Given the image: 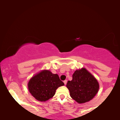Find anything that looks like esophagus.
Listing matches in <instances>:
<instances>
[{
  "instance_id": "34e87169",
  "label": "esophagus",
  "mask_w": 120,
  "mask_h": 120,
  "mask_svg": "<svg viewBox=\"0 0 120 120\" xmlns=\"http://www.w3.org/2000/svg\"><path fill=\"white\" fill-rule=\"evenodd\" d=\"M64 83L65 85H66V84H67V80H64Z\"/></svg>"
}]
</instances>
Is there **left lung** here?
I'll use <instances>...</instances> for the list:
<instances>
[{"mask_svg":"<svg viewBox=\"0 0 120 120\" xmlns=\"http://www.w3.org/2000/svg\"><path fill=\"white\" fill-rule=\"evenodd\" d=\"M72 77L67 84L71 98L78 103H84L95 96L99 89V83L86 69L75 71Z\"/></svg>","mask_w":120,"mask_h":120,"instance_id":"8db88e82","label":"left lung"}]
</instances>
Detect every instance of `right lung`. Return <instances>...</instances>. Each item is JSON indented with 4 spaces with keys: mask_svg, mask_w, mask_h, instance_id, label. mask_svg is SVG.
<instances>
[{
    "mask_svg": "<svg viewBox=\"0 0 120 120\" xmlns=\"http://www.w3.org/2000/svg\"><path fill=\"white\" fill-rule=\"evenodd\" d=\"M64 83L57 74L49 71H42L33 77L28 83V89L31 94L37 100L45 101L55 94L56 90Z\"/></svg>",
    "mask_w": 120,
    "mask_h": 120,
    "instance_id": "obj_1",
    "label": "right lung"
}]
</instances>
